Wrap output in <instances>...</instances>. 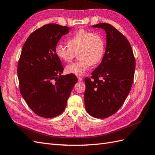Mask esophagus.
I'll use <instances>...</instances> for the list:
<instances>
[{
    "instance_id": "obj_1",
    "label": "esophagus",
    "mask_w": 155,
    "mask_h": 155,
    "mask_svg": "<svg viewBox=\"0 0 155 155\" xmlns=\"http://www.w3.org/2000/svg\"><path fill=\"white\" fill-rule=\"evenodd\" d=\"M78 81H79V82L82 81V77H78Z\"/></svg>"
}]
</instances>
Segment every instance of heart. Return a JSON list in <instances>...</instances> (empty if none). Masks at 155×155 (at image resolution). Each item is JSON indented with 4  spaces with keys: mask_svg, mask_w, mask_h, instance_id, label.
<instances>
[{
    "mask_svg": "<svg viewBox=\"0 0 155 155\" xmlns=\"http://www.w3.org/2000/svg\"><path fill=\"white\" fill-rule=\"evenodd\" d=\"M66 43L68 47L58 44L54 51L56 56L65 62L71 61L78 52L80 60L66 67V71L70 74L82 76L93 64H99L104 56V39L95 32L80 29L68 38Z\"/></svg>",
    "mask_w": 155,
    "mask_h": 155,
    "instance_id": "b5f03b06",
    "label": "heart"
}]
</instances>
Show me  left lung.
<instances>
[{
	"label": "left lung",
	"mask_w": 155,
	"mask_h": 155,
	"mask_svg": "<svg viewBox=\"0 0 155 155\" xmlns=\"http://www.w3.org/2000/svg\"><path fill=\"white\" fill-rule=\"evenodd\" d=\"M92 27L105 30L107 45L101 63L91 78L84 79V103L90 116L103 119L124 103L133 82L136 62L129 41L112 25L99 23Z\"/></svg>",
	"instance_id": "obj_1"
}]
</instances>
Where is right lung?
Wrapping results in <instances>:
<instances>
[{
    "mask_svg": "<svg viewBox=\"0 0 155 155\" xmlns=\"http://www.w3.org/2000/svg\"><path fill=\"white\" fill-rule=\"evenodd\" d=\"M68 26L47 24L31 34L21 51L17 76L22 97L38 116L51 118L62 113L78 79L61 75L64 68L55 47Z\"/></svg>",
    "mask_w": 155,
    "mask_h": 155,
    "instance_id": "1",
    "label": "right lung"
}]
</instances>
